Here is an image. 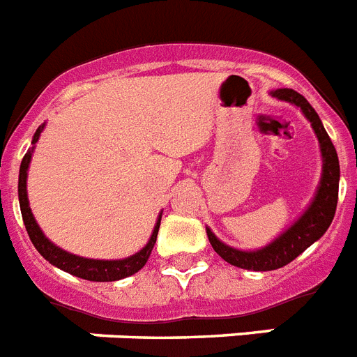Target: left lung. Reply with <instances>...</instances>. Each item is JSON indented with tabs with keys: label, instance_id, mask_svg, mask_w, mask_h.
<instances>
[{
	"label": "left lung",
	"instance_id": "obj_1",
	"mask_svg": "<svg viewBox=\"0 0 357 357\" xmlns=\"http://www.w3.org/2000/svg\"><path fill=\"white\" fill-rule=\"evenodd\" d=\"M269 95L282 102L296 105L303 116L311 122L312 131L320 144L321 178L314 197L311 199L307 208L303 210L302 215L264 248H259V250L231 248L219 241L215 234L206 228L208 241L217 255L225 259L228 264L250 269V271H271V269L284 268L300 253L305 252L311 244H314L333 222L337 204V188H340V161H337L336 149L328 138L318 113L312 109V105L300 93L287 88L269 91Z\"/></svg>",
	"mask_w": 357,
	"mask_h": 357
}]
</instances>
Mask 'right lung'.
Instances as JSON below:
<instances>
[{
	"instance_id": "1",
	"label": "right lung",
	"mask_w": 357,
	"mask_h": 357,
	"mask_svg": "<svg viewBox=\"0 0 357 357\" xmlns=\"http://www.w3.org/2000/svg\"><path fill=\"white\" fill-rule=\"evenodd\" d=\"M43 129H45V123L37 127L36 135L32 138V147L26 151L23 161H21L20 167V181H17V196H20V206H21V215H23V222L26 226V231H29V237L32 241V244L36 246V250L48 260L50 264L55 266V268L63 269V271L70 273L73 277L84 278V280L91 282H114L122 280L126 277H131L135 273L140 271L145 266V262L151 257L153 252L154 243H156L158 230H160L161 222V212L158 215V221L154 225V230L151 234V238L147 241L140 252H136L135 255L126 257V259L119 260H98V259H86V257L73 255V253L66 252L63 248H59L57 244H54L43 234V230L37 225L36 217H33L32 208H30L29 203V194H26V178H29V167L30 161H32L33 149L36 144L39 142V136H41Z\"/></svg>"
}]
</instances>
